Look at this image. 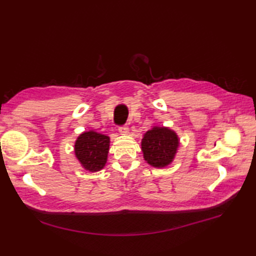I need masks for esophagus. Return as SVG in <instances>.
<instances>
[{"instance_id":"esophagus-1","label":"esophagus","mask_w":256,"mask_h":256,"mask_svg":"<svg viewBox=\"0 0 256 256\" xmlns=\"http://www.w3.org/2000/svg\"><path fill=\"white\" fill-rule=\"evenodd\" d=\"M118 131L122 134H127L128 131H129V128L127 125H122L118 127Z\"/></svg>"}]
</instances>
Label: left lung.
<instances>
[{"label": "left lung", "mask_w": 256, "mask_h": 256, "mask_svg": "<svg viewBox=\"0 0 256 256\" xmlns=\"http://www.w3.org/2000/svg\"><path fill=\"white\" fill-rule=\"evenodd\" d=\"M178 147L174 131L164 127H154L142 138L144 159L152 166L164 168L171 164Z\"/></svg>", "instance_id": "1"}]
</instances>
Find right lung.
Masks as SVG:
<instances>
[{"mask_svg":"<svg viewBox=\"0 0 256 256\" xmlns=\"http://www.w3.org/2000/svg\"><path fill=\"white\" fill-rule=\"evenodd\" d=\"M109 145V136L88 131L82 134L76 141L74 152L85 170L97 172L106 164Z\"/></svg>","mask_w":256,"mask_h":256,"instance_id":"obj_1","label":"right lung"}]
</instances>
